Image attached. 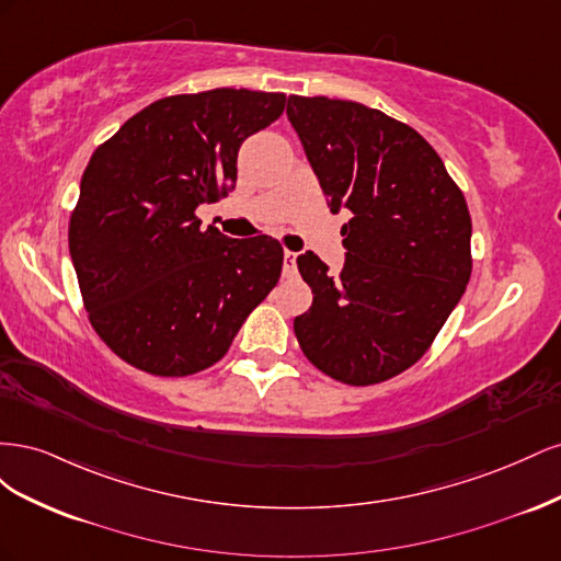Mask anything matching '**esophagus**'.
I'll list each match as a JSON object with an SVG mask.
<instances>
[{
	"label": "esophagus",
	"mask_w": 561,
	"mask_h": 561,
	"mask_svg": "<svg viewBox=\"0 0 561 561\" xmlns=\"http://www.w3.org/2000/svg\"><path fill=\"white\" fill-rule=\"evenodd\" d=\"M283 268H285V274H295V271H297V252H290V250L283 252Z\"/></svg>",
	"instance_id": "esophagus-1"
}]
</instances>
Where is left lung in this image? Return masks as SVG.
Returning <instances> with one entry per match:
<instances>
[{
  "label": "left lung",
  "mask_w": 561,
  "mask_h": 561,
  "mask_svg": "<svg viewBox=\"0 0 561 561\" xmlns=\"http://www.w3.org/2000/svg\"><path fill=\"white\" fill-rule=\"evenodd\" d=\"M287 118L342 227L339 276L297 257L313 304L295 318L304 355L328 377L369 386L428 351L470 280V213L437 151L379 110L351 100L287 98Z\"/></svg>",
  "instance_id": "obj_1"
}]
</instances>
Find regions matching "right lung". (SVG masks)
<instances>
[{"mask_svg": "<svg viewBox=\"0 0 561 561\" xmlns=\"http://www.w3.org/2000/svg\"><path fill=\"white\" fill-rule=\"evenodd\" d=\"M283 110L285 93L171 95L93 151L70 254L91 325L118 358L159 377L194 375L222 358L274 290L280 243L201 229L196 208L233 190L243 140Z\"/></svg>", "mask_w": 561, "mask_h": 561, "instance_id": "right-lung-1", "label": "right lung"}]
</instances>
